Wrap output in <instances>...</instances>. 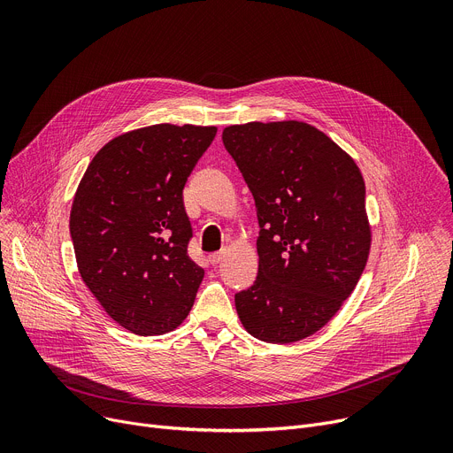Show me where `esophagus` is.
Listing matches in <instances>:
<instances>
[{"mask_svg":"<svg viewBox=\"0 0 453 453\" xmlns=\"http://www.w3.org/2000/svg\"><path fill=\"white\" fill-rule=\"evenodd\" d=\"M222 258H224V251H217V253H211L209 255V263L214 266V265H219V263H222Z\"/></svg>","mask_w":453,"mask_h":453,"instance_id":"34e87169","label":"esophagus"}]
</instances>
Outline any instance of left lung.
<instances>
[{"mask_svg":"<svg viewBox=\"0 0 453 453\" xmlns=\"http://www.w3.org/2000/svg\"><path fill=\"white\" fill-rule=\"evenodd\" d=\"M258 219V273L234 296L250 334L266 343L312 336L358 284L371 250L365 183L354 159L303 121L224 128Z\"/></svg>","mask_w":453,"mask_h":453,"instance_id":"8db88e82","label":"left lung"}]
</instances>
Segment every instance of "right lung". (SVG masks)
Masks as SVG:
<instances>
[{
  "instance_id": "obj_1",
  "label": "right lung",
  "mask_w": 453,
  "mask_h": 453,
  "mask_svg": "<svg viewBox=\"0 0 453 453\" xmlns=\"http://www.w3.org/2000/svg\"><path fill=\"white\" fill-rule=\"evenodd\" d=\"M217 127L152 125L95 154L69 214L77 266L106 314L139 336L187 318L203 270L187 246L183 187Z\"/></svg>"
}]
</instances>
